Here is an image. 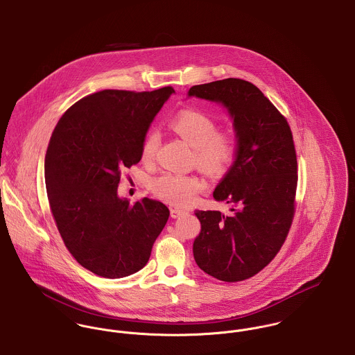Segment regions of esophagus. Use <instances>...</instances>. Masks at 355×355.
Wrapping results in <instances>:
<instances>
[{
    "instance_id": "34e87169",
    "label": "esophagus",
    "mask_w": 355,
    "mask_h": 355,
    "mask_svg": "<svg viewBox=\"0 0 355 355\" xmlns=\"http://www.w3.org/2000/svg\"><path fill=\"white\" fill-rule=\"evenodd\" d=\"M170 214H171V218H180V216H182L185 211L184 210H181V209H175V207H173L171 210H170Z\"/></svg>"
}]
</instances>
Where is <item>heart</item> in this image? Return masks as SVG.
I'll use <instances>...</instances> for the list:
<instances>
[{"label":"heart","instance_id":"heart-1","mask_svg":"<svg viewBox=\"0 0 355 355\" xmlns=\"http://www.w3.org/2000/svg\"><path fill=\"white\" fill-rule=\"evenodd\" d=\"M173 130L195 148V162L207 174L226 173L236 162L239 141L234 135L218 132V125L209 114L199 110H184L170 122ZM159 135L149 132L141 144V160L150 163L159 146ZM206 182L192 174L166 171L150 181V191L162 200L187 207L203 192Z\"/></svg>","mask_w":355,"mask_h":355}]
</instances>
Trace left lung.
<instances>
[{"instance_id":"obj_1","label":"left lung","mask_w":355,"mask_h":355,"mask_svg":"<svg viewBox=\"0 0 355 355\" xmlns=\"http://www.w3.org/2000/svg\"><path fill=\"white\" fill-rule=\"evenodd\" d=\"M189 96L222 103L233 118L239 153L214 191L230 215L196 211L193 243L202 270L226 283L247 280L283 247L295 215L297 160L286 118L251 82L226 78L195 85Z\"/></svg>"}]
</instances>
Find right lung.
Returning <instances> with one entry per match:
<instances>
[{"instance_id": "1", "label": "right lung", "mask_w": 355, "mask_h": 355, "mask_svg": "<svg viewBox=\"0 0 355 355\" xmlns=\"http://www.w3.org/2000/svg\"><path fill=\"white\" fill-rule=\"evenodd\" d=\"M171 86L152 92L105 89L89 94L58 122L45 156L51 211L75 261L105 279L142 269L170 211L144 198H118L123 168L141 160L146 130Z\"/></svg>"}]
</instances>
